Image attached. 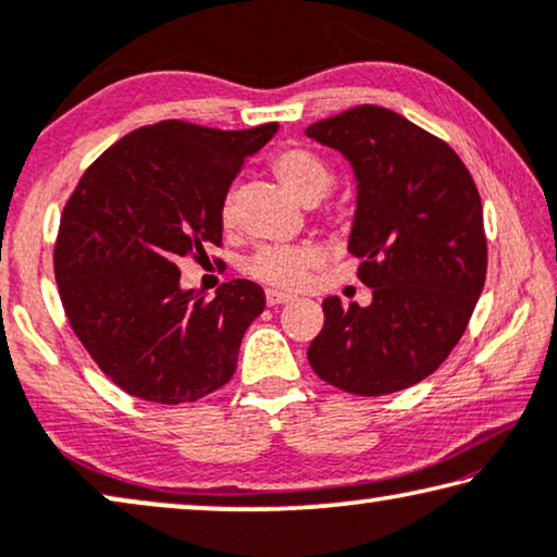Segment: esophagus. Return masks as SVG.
I'll return each mask as SVG.
<instances>
[{"instance_id": "1", "label": "esophagus", "mask_w": 557, "mask_h": 557, "mask_svg": "<svg viewBox=\"0 0 557 557\" xmlns=\"http://www.w3.org/2000/svg\"><path fill=\"white\" fill-rule=\"evenodd\" d=\"M268 305L270 307H277V305H287V302H293V295H287V293H277V289H268Z\"/></svg>"}]
</instances>
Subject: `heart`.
<instances>
[{
    "instance_id": "1",
    "label": "heart",
    "mask_w": 557,
    "mask_h": 557,
    "mask_svg": "<svg viewBox=\"0 0 557 557\" xmlns=\"http://www.w3.org/2000/svg\"><path fill=\"white\" fill-rule=\"evenodd\" d=\"M272 172L277 174L282 185L289 193H295L307 205H314L318 199L325 197L335 182L332 164L320 157L318 152L307 147H282L272 157ZM232 202L230 197L222 199L220 205V225L232 227ZM320 260V250L312 243L300 245H270L257 250L245 264V272L262 285L277 289H295L300 287L307 272H310Z\"/></svg>"
}]
</instances>
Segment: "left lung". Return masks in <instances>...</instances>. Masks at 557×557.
<instances>
[{
    "label": "left lung",
    "mask_w": 557,
    "mask_h": 557,
    "mask_svg": "<svg viewBox=\"0 0 557 557\" xmlns=\"http://www.w3.org/2000/svg\"><path fill=\"white\" fill-rule=\"evenodd\" d=\"M358 177L350 250L372 302H322L307 347L320 380L375 397L425 380L460 343L487 272L483 202L443 139L385 107L360 104L305 129Z\"/></svg>",
    "instance_id": "left-lung-1"
}]
</instances>
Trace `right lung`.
Listing matches in <instances>:
<instances>
[{
  "mask_svg": "<svg viewBox=\"0 0 557 557\" xmlns=\"http://www.w3.org/2000/svg\"><path fill=\"white\" fill-rule=\"evenodd\" d=\"M275 132L277 122L147 124L104 149L66 199L54 243L62 307L89 358L127 395L185 405L235 375L245 330L264 310L262 287L222 282L207 300L180 287L177 262L222 245V199Z\"/></svg>",
  "mask_w": 557,
  "mask_h": 557,
  "instance_id": "1",
  "label": "right lung"
}]
</instances>
